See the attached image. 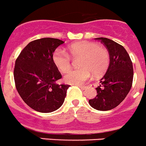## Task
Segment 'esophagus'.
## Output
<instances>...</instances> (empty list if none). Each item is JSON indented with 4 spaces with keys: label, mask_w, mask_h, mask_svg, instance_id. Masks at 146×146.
<instances>
[{
    "label": "esophagus",
    "mask_w": 146,
    "mask_h": 146,
    "mask_svg": "<svg viewBox=\"0 0 146 146\" xmlns=\"http://www.w3.org/2000/svg\"><path fill=\"white\" fill-rule=\"evenodd\" d=\"M80 88H81L82 90H85L86 89V86H84V85H77Z\"/></svg>",
    "instance_id": "obj_1"
}]
</instances>
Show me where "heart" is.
I'll return each instance as SVG.
<instances>
[{
    "instance_id": "1",
    "label": "heart",
    "mask_w": 146,
    "mask_h": 146,
    "mask_svg": "<svg viewBox=\"0 0 146 146\" xmlns=\"http://www.w3.org/2000/svg\"><path fill=\"white\" fill-rule=\"evenodd\" d=\"M69 55L65 51L57 48L52 54V62L60 72H66L71 67V57L81 56V68L73 69L64 77L66 83L82 84L91 77L92 73L95 76L101 75L106 71L109 64V54L105 48L99 46L97 43L91 41H78L67 46Z\"/></svg>"
}]
</instances>
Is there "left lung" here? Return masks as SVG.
<instances>
[{
	"label": "left lung",
	"instance_id": "left-lung-1",
	"mask_svg": "<svg viewBox=\"0 0 146 146\" xmlns=\"http://www.w3.org/2000/svg\"><path fill=\"white\" fill-rule=\"evenodd\" d=\"M108 49L110 64L96 88L97 96L89 103L94 109L107 111L120 105L131 89L133 68L131 59L124 47L107 38H96Z\"/></svg>",
	"mask_w": 146,
	"mask_h": 146
}]
</instances>
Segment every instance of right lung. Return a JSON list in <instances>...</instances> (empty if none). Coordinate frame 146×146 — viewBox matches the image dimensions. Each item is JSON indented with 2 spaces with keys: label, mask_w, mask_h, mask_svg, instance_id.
Instances as JSON below:
<instances>
[{
  "label": "right lung",
  "mask_w": 146,
  "mask_h": 146,
  "mask_svg": "<svg viewBox=\"0 0 146 146\" xmlns=\"http://www.w3.org/2000/svg\"><path fill=\"white\" fill-rule=\"evenodd\" d=\"M64 41L43 38L29 43L15 64V84L23 100L33 110L54 112L64 102L69 85L56 84L62 74L52 62V54Z\"/></svg>",
  "instance_id": "1"
}]
</instances>
